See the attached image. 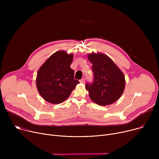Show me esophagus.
<instances>
[{
  "instance_id": "obj_1",
  "label": "esophagus",
  "mask_w": 159,
  "mask_h": 159,
  "mask_svg": "<svg viewBox=\"0 0 159 159\" xmlns=\"http://www.w3.org/2000/svg\"><path fill=\"white\" fill-rule=\"evenodd\" d=\"M80 82L82 83V84H84V83H85V79L82 78L81 80H80Z\"/></svg>"
}]
</instances>
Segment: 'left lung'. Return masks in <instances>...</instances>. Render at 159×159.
<instances>
[{"label": "left lung", "mask_w": 159, "mask_h": 159, "mask_svg": "<svg viewBox=\"0 0 159 159\" xmlns=\"http://www.w3.org/2000/svg\"><path fill=\"white\" fill-rule=\"evenodd\" d=\"M88 59L93 64V81L86 83L89 96L96 104L107 106L120 97L125 88L123 73L114 62L104 54L92 53Z\"/></svg>", "instance_id": "obj_1"}]
</instances>
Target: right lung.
I'll return each instance as SVG.
<instances>
[{
	"instance_id": "add662e5",
	"label": "right lung",
	"mask_w": 159,
	"mask_h": 159,
	"mask_svg": "<svg viewBox=\"0 0 159 159\" xmlns=\"http://www.w3.org/2000/svg\"><path fill=\"white\" fill-rule=\"evenodd\" d=\"M73 58V54L57 52L39 70L37 87L40 95L47 102L55 104L64 102L79 83L74 79V71L70 68Z\"/></svg>"
}]
</instances>
